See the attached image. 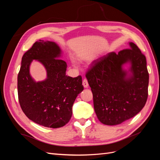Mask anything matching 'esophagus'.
I'll use <instances>...</instances> for the list:
<instances>
[{"label":"esophagus","mask_w":160,"mask_h":160,"mask_svg":"<svg viewBox=\"0 0 160 160\" xmlns=\"http://www.w3.org/2000/svg\"><path fill=\"white\" fill-rule=\"evenodd\" d=\"M83 85L85 88H87L88 87L89 84H88V81L87 79H84L83 81Z\"/></svg>","instance_id":"obj_1"}]
</instances>
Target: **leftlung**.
Listing matches in <instances>:
<instances>
[{
  "mask_svg": "<svg viewBox=\"0 0 160 160\" xmlns=\"http://www.w3.org/2000/svg\"><path fill=\"white\" fill-rule=\"evenodd\" d=\"M129 46L93 61L86 73L97 117L105 125H118L132 118L147 101L146 58L133 42ZM126 63L130 64L128 70L122 69Z\"/></svg>",
  "mask_w": 160,
  "mask_h": 160,
  "instance_id": "1",
  "label": "left lung"
}]
</instances>
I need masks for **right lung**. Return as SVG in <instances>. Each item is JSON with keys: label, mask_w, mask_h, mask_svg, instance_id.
Returning <instances> with one entry per match:
<instances>
[{"label": "right lung", "mask_w": 160, "mask_h": 160, "mask_svg": "<svg viewBox=\"0 0 160 160\" xmlns=\"http://www.w3.org/2000/svg\"><path fill=\"white\" fill-rule=\"evenodd\" d=\"M61 50L55 42H35L22 57L18 75V96L22 111L35 123L44 127L64 126L72 116L75 99L83 90L82 77L66 75L67 63L59 58ZM33 60L45 67L47 78L36 82L30 75Z\"/></svg>", "instance_id": "add662e5"}]
</instances>
